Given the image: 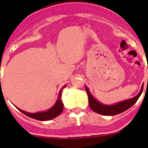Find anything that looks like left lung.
Wrapping results in <instances>:
<instances>
[{"instance_id": "1", "label": "left lung", "mask_w": 148, "mask_h": 148, "mask_svg": "<svg viewBox=\"0 0 148 148\" xmlns=\"http://www.w3.org/2000/svg\"><path fill=\"white\" fill-rule=\"evenodd\" d=\"M143 86H142L140 93L133 98L126 100V101L117 103V104L113 105V106H105V105H102L98 101H97L96 100L93 98V96L90 94V91H89L87 87L86 88V93L88 94V97H89V105H90V107L93 111L97 112L99 114L106 115V116H113V115H116L121 113V112H123L133 106L134 104L137 101V100L139 99V97L143 92Z\"/></svg>"}]
</instances>
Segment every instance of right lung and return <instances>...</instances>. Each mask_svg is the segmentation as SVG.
<instances>
[{
	"mask_svg": "<svg viewBox=\"0 0 148 148\" xmlns=\"http://www.w3.org/2000/svg\"><path fill=\"white\" fill-rule=\"evenodd\" d=\"M64 87L65 86L62 87L61 90H60V91H59L58 100H57V101H56V103L55 104V106H53L51 109H50L49 110H47V111L39 112H36V113H29V112L23 111V110H21V109H19V110H20L21 112H23L24 115H26V116H29V117L36 119V120H38V121H49V120H51L53 118L58 116V115L60 114L62 112V109H63V104L62 102L61 96L62 91V89H63Z\"/></svg>",
	"mask_w": 148,
	"mask_h": 148,
	"instance_id": "right-lung-1",
	"label": "right lung"
}]
</instances>
